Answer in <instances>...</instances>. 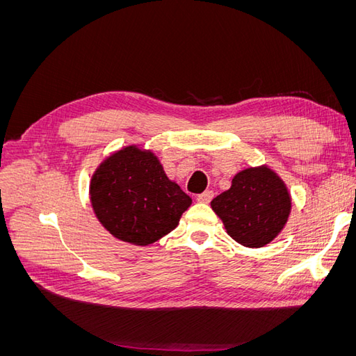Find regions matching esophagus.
Wrapping results in <instances>:
<instances>
[{
	"mask_svg": "<svg viewBox=\"0 0 356 356\" xmlns=\"http://www.w3.org/2000/svg\"><path fill=\"white\" fill-rule=\"evenodd\" d=\"M212 197H213V191L208 190V191H204V193H202V195L197 196V202H200V203H209L212 200Z\"/></svg>",
	"mask_w": 356,
	"mask_h": 356,
	"instance_id": "esophagus-1",
	"label": "esophagus"
}]
</instances>
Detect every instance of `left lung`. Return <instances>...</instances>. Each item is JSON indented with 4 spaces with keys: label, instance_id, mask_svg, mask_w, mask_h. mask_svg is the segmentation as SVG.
Returning a JSON list of instances; mask_svg holds the SVG:
<instances>
[{
    "label": "left lung",
    "instance_id": "8db88e82",
    "mask_svg": "<svg viewBox=\"0 0 356 356\" xmlns=\"http://www.w3.org/2000/svg\"><path fill=\"white\" fill-rule=\"evenodd\" d=\"M291 195L268 166L246 168L232 187L211 202L230 238L248 248H261L281 233L291 213Z\"/></svg>",
    "mask_w": 356,
    "mask_h": 356
}]
</instances>
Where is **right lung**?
<instances>
[{"mask_svg":"<svg viewBox=\"0 0 356 356\" xmlns=\"http://www.w3.org/2000/svg\"><path fill=\"white\" fill-rule=\"evenodd\" d=\"M96 218L114 238L147 246L179 224L191 204L175 181L165 174L152 149L127 145L106 157L90 179Z\"/></svg>","mask_w":356,"mask_h":356,"instance_id":"right-lung-1","label":"right lung"}]
</instances>
